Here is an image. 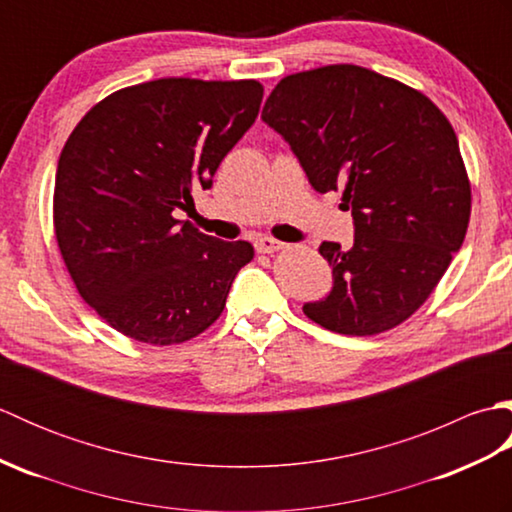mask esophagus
<instances>
[{"label": "esophagus", "instance_id": "esophagus-1", "mask_svg": "<svg viewBox=\"0 0 512 512\" xmlns=\"http://www.w3.org/2000/svg\"><path fill=\"white\" fill-rule=\"evenodd\" d=\"M286 244L279 242V239L273 237H257L255 239V250L257 253H275V250H281Z\"/></svg>", "mask_w": 512, "mask_h": 512}]
</instances>
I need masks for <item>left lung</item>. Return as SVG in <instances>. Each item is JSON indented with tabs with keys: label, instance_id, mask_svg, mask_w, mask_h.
I'll use <instances>...</instances> for the list:
<instances>
[{
	"label": "left lung",
	"instance_id": "obj_1",
	"mask_svg": "<svg viewBox=\"0 0 512 512\" xmlns=\"http://www.w3.org/2000/svg\"><path fill=\"white\" fill-rule=\"evenodd\" d=\"M262 121L290 145L314 191L343 189L354 244L323 242L332 290L303 312L367 336L396 328L447 273L471 217L458 136L427 96L361 65L277 83Z\"/></svg>",
	"mask_w": 512,
	"mask_h": 512
}]
</instances>
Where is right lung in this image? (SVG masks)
<instances>
[{
  "instance_id": "add662e5",
  "label": "right lung",
  "mask_w": 512,
  "mask_h": 512,
  "mask_svg": "<svg viewBox=\"0 0 512 512\" xmlns=\"http://www.w3.org/2000/svg\"><path fill=\"white\" fill-rule=\"evenodd\" d=\"M257 81L158 79L107 96L81 118L54 178V233L85 303L151 345L189 341L224 310L248 242L173 217L255 123Z\"/></svg>"
}]
</instances>
